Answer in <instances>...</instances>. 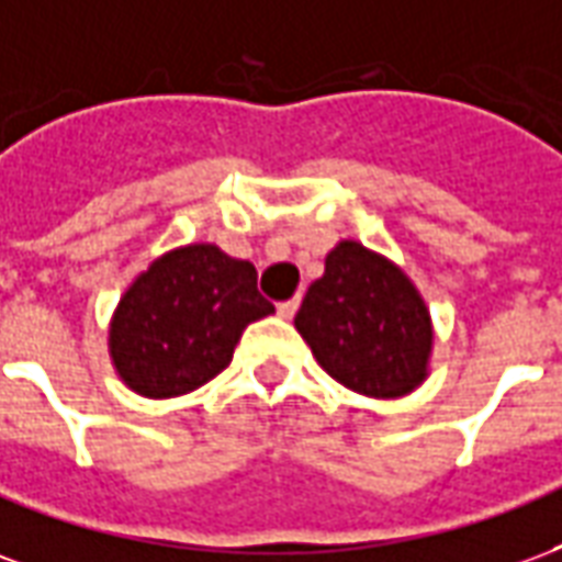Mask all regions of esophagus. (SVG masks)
Instances as JSON below:
<instances>
[{"label":"esophagus","mask_w":562,"mask_h":562,"mask_svg":"<svg viewBox=\"0 0 562 562\" xmlns=\"http://www.w3.org/2000/svg\"><path fill=\"white\" fill-rule=\"evenodd\" d=\"M299 308V299H286V302H278V314L284 317V321H290L293 314H296Z\"/></svg>","instance_id":"obj_1"}]
</instances>
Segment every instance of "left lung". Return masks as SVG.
Masks as SVG:
<instances>
[{
	"instance_id": "1",
	"label": "left lung",
	"mask_w": 562,
	"mask_h": 562,
	"mask_svg": "<svg viewBox=\"0 0 562 562\" xmlns=\"http://www.w3.org/2000/svg\"><path fill=\"white\" fill-rule=\"evenodd\" d=\"M299 335L341 386L398 398L428 376L434 331L419 290L398 266L341 241L296 314Z\"/></svg>"
}]
</instances>
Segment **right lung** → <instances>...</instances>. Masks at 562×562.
<instances>
[{
	"label": "right lung",
	"instance_id": "add662e5",
	"mask_svg": "<svg viewBox=\"0 0 562 562\" xmlns=\"http://www.w3.org/2000/svg\"><path fill=\"white\" fill-rule=\"evenodd\" d=\"M272 311L248 260L186 245L158 257L119 299L110 356L146 398L186 395L231 366L245 326Z\"/></svg>",
	"mask_w": 562,
	"mask_h": 562
}]
</instances>
